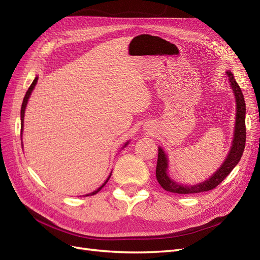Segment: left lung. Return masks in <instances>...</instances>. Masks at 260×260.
Returning <instances> with one entry per match:
<instances>
[{"mask_svg":"<svg viewBox=\"0 0 260 260\" xmlns=\"http://www.w3.org/2000/svg\"><path fill=\"white\" fill-rule=\"evenodd\" d=\"M228 77L230 78L231 86L235 94V100H237V121H235V130H234V139L233 144L231 147L230 154L228 155L225 161L220 169L217 170L215 175H212L207 181L196 185H181L172 181L167 175L168 160L167 157L162 152V149L158 148V158H157L156 166V178L158 183L161 185L164 190L171 193L178 194H191V193H200L212 190L218 186L222 181L230 174L232 169L237 166L243 155L244 148H245L246 142V125H245V113L246 106L245 101H244L243 93L240 89L239 84L235 81L234 77L231 72H226Z\"/></svg>","mask_w":260,"mask_h":260,"instance_id":"left-lung-1","label":"left lung"}]
</instances>
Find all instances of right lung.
<instances>
[{"instance_id": "obj_1", "label": "right lung", "mask_w": 260, "mask_h": 260, "mask_svg": "<svg viewBox=\"0 0 260 260\" xmlns=\"http://www.w3.org/2000/svg\"><path fill=\"white\" fill-rule=\"evenodd\" d=\"M37 81H38V77H36V79L34 80V82L31 83V85L29 86V89H28V91L26 92V95H25V98H23V101H22V105H21V112H20V117H21V132H22V127H23V116H25V109H26V106H27V103H28V99H29V96H30V94H31V92H32V90H34V88H35V85H36V83H37ZM127 145V144H125ZM124 145V146H125ZM109 178H111V176H109L108 178H107V180L105 181V182L102 184L96 191H94V192H92L91 194H88L86 196H89V195H94V194H96L99 191H101V188L103 187L105 184H106V182L107 181L109 180Z\"/></svg>"}]
</instances>
